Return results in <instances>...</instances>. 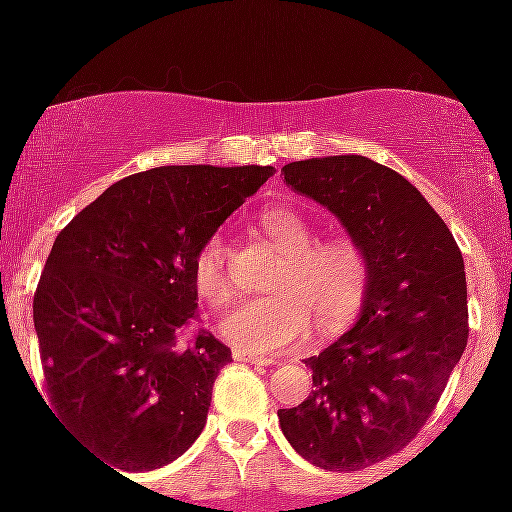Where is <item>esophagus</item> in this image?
<instances>
[{
	"label": "esophagus",
	"mask_w": 512,
	"mask_h": 512,
	"mask_svg": "<svg viewBox=\"0 0 512 512\" xmlns=\"http://www.w3.org/2000/svg\"><path fill=\"white\" fill-rule=\"evenodd\" d=\"M233 358H236V361H240V363H250V366H269V363H272V358L245 354V351H240V349L233 351Z\"/></svg>",
	"instance_id": "1"
}]
</instances>
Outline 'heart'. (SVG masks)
Wrapping results in <instances>:
<instances>
[{
    "label": "heart",
    "instance_id": "b5f03b06",
    "mask_svg": "<svg viewBox=\"0 0 512 512\" xmlns=\"http://www.w3.org/2000/svg\"><path fill=\"white\" fill-rule=\"evenodd\" d=\"M262 226L284 252L269 289L272 296L245 298L223 315L219 330L238 349L276 354L301 344L310 315L322 332H342L361 315L370 289V257L349 233L322 238L315 223L289 204L262 211ZM192 276L211 308L233 298L228 245L223 233L199 245Z\"/></svg>",
    "mask_w": 512,
    "mask_h": 512
}]
</instances>
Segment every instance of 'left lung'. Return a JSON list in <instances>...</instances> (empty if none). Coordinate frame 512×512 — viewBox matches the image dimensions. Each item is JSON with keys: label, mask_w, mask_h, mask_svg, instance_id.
<instances>
[{"label": "left lung", "mask_w": 512, "mask_h": 512, "mask_svg": "<svg viewBox=\"0 0 512 512\" xmlns=\"http://www.w3.org/2000/svg\"><path fill=\"white\" fill-rule=\"evenodd\" d=\"M281 175L330 209L370 257L361 317L305 358L315 387L308 399L279 409L298 455L358 472L416 438L460 361L469 334L462 252L424 195L366 156L308 158Z\"/></svg>", "instance_id": "1"}]
</instances>
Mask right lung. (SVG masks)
<instances>
[{
	"label": "right lung",
	"mask_w": 512,
	"mask_h": 512,
	"mask_svg": "<svg viewBox=\"0 0 512 512\" xmlns=\"http://www.w3.org/2000/svg\"><path fill=\"white\" fill-rule=\"evenodd\" d=\"M272 166H161L115 182L52 245L33 322L52 409L122 472L173 462L207 424L231 349L199 330L192 264Z\"/></svg>",
	"instance_id": "1"
}]
</instances>
